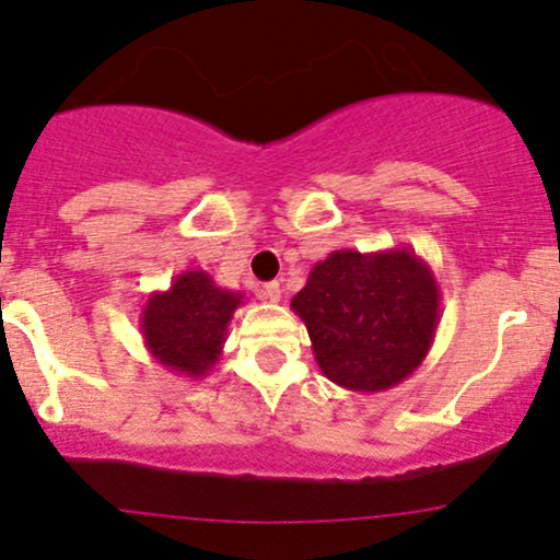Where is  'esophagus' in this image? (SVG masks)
<instances>
[{
  "instance_id": "1",
  "label": "esophagus",
  "mask_w": 560,
  "mask_h": 560,
  "mask_svg": "<svg viewBox=\"0 0 560 560\" xmlns=\"http://www.w3.org/2000/svg\"><path fill=\"white\" fill-rule=\"evenodd\" d=\"M280 296H282L280 282H267V285L259 288V299L261 301H269V304H278Z\"/></svg>"
}]
</instances>
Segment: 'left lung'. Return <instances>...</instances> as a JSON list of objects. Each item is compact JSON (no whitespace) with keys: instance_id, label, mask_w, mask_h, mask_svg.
Segmentation results:
<instances>
[{"instance_id":"left-lung-1","label":"left lung","mask_w":560,"mask_h":560,"mask_svg":"<svg viewBox=\"0 0 560 560\" xmlns=\"http://www.w3.org/2000/svg\"><path fill=\"white\" fill-rule=\"evenodd\" d=\"M439 304L429 261L399 246L373 254L332 250L314 264L291 310L306 325L325 378L375 394L423 364L436 338Z\"/></svg>"}]
</instances>
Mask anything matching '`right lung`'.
Segmentation results:
<instances>
[{"instance_id":"1","label":"right lung","mask_w":560,"mask_h":560,"mask_svg":"<svg viewBox=\"0 0 560 560\" xmlns=\"http://www.w3.org/2000/svg\"><path fill=\"white\" fill-rule=\"evenodd\" d=\"M241 304V291L219 288L203 269H187L166 291H153L144 301V347L168 373L206 378L222 357L228 325Z\"/></svg>"}]
</instances>
